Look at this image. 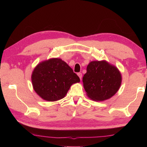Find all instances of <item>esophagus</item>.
Wrapping results in <instances>:
<instances>
[{
  "mask_svg": "<svg viewBox=\"0 0 147 147\" xmlns=\"http://www.w3.org/2000/svg\"><path fill=\"white\" fill-rule=\"evenodd\" d=\"M78 74V76H79V78H80V80H82V74L81 73H78V74Z\"/></svg>",
  "mask_w": 147,
  "mask_h": 147,
  "instance_id": "esophagus-1",
  "label": "esophagus"
}]
</instances>
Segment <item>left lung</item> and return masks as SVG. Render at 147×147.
Returning a JSON list of instances; mask_svg holds the SVG:
<instances>
[{"instance_id":"left-lung-1","label":"left lung","mask_w":147,"mask_h":147,"mask_svg":"<svg viewBox=\"0 0 147 147\" xmlns=\"http://www.w3.org/2000/svg\"><path fill=\"white\" fill-rule=\"evenodd\" d=\"M82 81L89 98L103 101L110 98L118 91L122 77L118 69L106 61H93L87 67Z\"/></svg>"}]
</instances>
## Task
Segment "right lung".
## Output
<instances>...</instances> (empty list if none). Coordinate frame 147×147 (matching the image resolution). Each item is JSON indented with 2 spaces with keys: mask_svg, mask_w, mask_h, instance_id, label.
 Returning a JSON list of instances; mask_svg holds the SVG:
<instances>
[{
  "mask_svg": "<svg viewBox=\"0 0 147 147\" xmlns=\"http://www.w3.org/2000/svg\"><path fill=\"white\" fill-rule=\"evenodd\" d=\"M80 78L60 58H51L39 63L32 74L34 91L44 100L53 102L63 98Z\"/></svg>",
  "mask_w": 147,
  "mask_h": 147,
  "instance_id": "add662e5",
  "label": "right lung"
}]
</instances>
